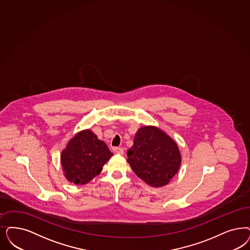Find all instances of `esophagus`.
Listing matches in <instances>:
<instances>
[{
  "instance_id": "34e87169",
  "label": "esophagus",
  "mask_w": 250,
  "mask_h": 250,
  "mask_svg": "<svg viewBox=\"0 0 250 250\" xmlns=\"http://www.w3.org/2000/svg\"><path fill=\"white\" fill-rule=\"evenodd\" d=\"M114 151H115L117 154H120V155L124 154V148H123V147H115V148H114Z\"/></svg>"
}]
</instances>
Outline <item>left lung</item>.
<instances>
[{
  "instance_id": "8db88e82",
  "label": "left lung",
  "mask_w": 250,
  "mask_h": 250,
  "mask_svg": "<svg viewBox=\"0 0 250 250\" xmlns=\"http://www.w3.org/2000/svg\"><path fill=\"white\" fill-rule=\"evenodd\" d=\"M127 157L134 172L153 188L167 185L181 165L176 142L163 130L151 125L138 130Z\"/></svg>"
}]
</instances>
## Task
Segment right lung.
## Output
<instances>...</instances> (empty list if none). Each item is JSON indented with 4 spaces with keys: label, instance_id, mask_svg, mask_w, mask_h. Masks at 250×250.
Segmentation results:
<instances>
[{
    "label": "right lung",
    "instance_id": "add662e5",
    "mask_svg": "<svg viewBox=\"0 0 250 250\" xmlns=\"http://www.w3.org/2000/svg\"><path fill=\"white\" fill-rule=\"evenodd\" d=\"M112 153L91 130L78 132L62 151L61 164L65 178L76 185H85L102 172Z\"/></svg>",
    "mask_w": 250,
    "mask_h": 250
}]
</instances>
